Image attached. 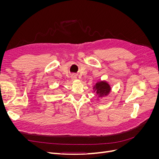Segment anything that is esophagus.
Returning a JSON list of instances; mask_svg holds the SVG:
<instances>
[{"label": "esophagus", "instance_id": "1", "mask_svg": "<svg viewBox=\"0 0 159 159\" xmlns=\"http://www.w3.org/2000/svg\"><path fill=\"white\" fill-rule=\"evenodd\" d=\"M77 79V75H75V74H72L71 75V80H76Z\"/></svg>", "mask_w": 159, "mask_h": 159}]
</instances>
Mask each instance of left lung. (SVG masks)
I'll list each match as a JSON object with an SVG mask.
<instances>
[{
    "mask_svg": "<svg viewBox=\"0 0 159 159\" xmlns=\"http://www.w3.org/2000/svg\"><path fill=\"white\" fill-rule=\"evenodd\" d=\"M111 91V87L106 80H99L96 82L93 86V92L97 95L99 98H103L108 96ZM98 101L99 99H97Z\"/></svg>",
    "mask_w": 159,
    "mask_h": 159,
    "instance_id": "obj_1",
    "label": "left lung"
}]
</instances>
